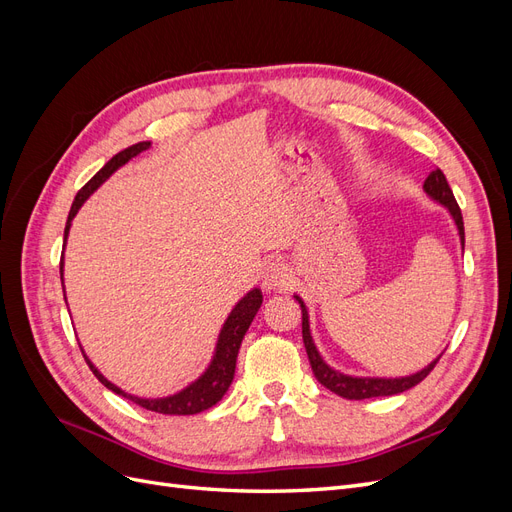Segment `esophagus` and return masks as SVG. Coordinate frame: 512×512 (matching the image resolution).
<instances>
[{"label":"esophagus","instance_id":"obj_1","mask_svg":"<svg viewBox=\"0 0 512 512\" xmlns=\"http://www.w3.org/2000/svg\"><path fill=\"white\" fill-rule=\"evenodd\" d=\"M290 284V269L280 260H273L262 269V286L267 290H284Z\"/></svg>","mask_w":512,"mask_h":512}]
</instances>
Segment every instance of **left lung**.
<instances>
[{
	"label": "left lung",
	"instance_id": "1",
	"mask_svg": "<svg viewBox=\"0 0 512 512\" xmlns=\"http://www.w3.org/2000/svg\"><path fill=\"white\" fill-rule=\"evenodd\" d=\"M425 192L433 198L438 200L440 205H444L448 211H451L453 220L457 224L459 230V237H461V245L466 243V232H463V218H461V209L457 205V200L453 196L451 185H448L446 177L440 168L431 170L429 177L425 179ZM301 305V314H303V344L307 350V359L309 365H312V371L316 380L327 386L329 391H333L339 397H346V399H369V397H386V395H397V393H404L412 386H416L421 380H425L429 376V371L436 367V363L440 361V356L433 363H429L425 369L418 371V374L406 376V378H352V376H344L339 374V371L331 369L327 363L322 361V356L318 354L316 346H314V339L312 333H309V316H307V309L301 301V297H294Z\"/></svg>",
	"mask_w": 512,
	"mask_h": 512
}]
</instances>
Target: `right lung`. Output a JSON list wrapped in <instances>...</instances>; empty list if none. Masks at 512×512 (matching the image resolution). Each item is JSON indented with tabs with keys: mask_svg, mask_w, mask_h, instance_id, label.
Masks as SVG:
<instances>
[{
	"mask_svg": "<svg viewBox=\"0 0 512 512\" xmlns=\"http://www.w3.org/2000/svg\"><path fill=\"white\" fill-rule=\"evenodd\" d=\"M149 145L151 143H136V145H132L128 149L119 151L117 156H113L111 160H108L98 170V173L83 185V188L79 190V194H76L72 207H70L68 224H66V230H64V239L68 237L72 218L76 215V211L81 209V205L85 203V200L89 198V194H94V190L98 188V185L104 183L108 177H111L119 166H123L128 160H132L134 156H138V153L145 151ZM59 275H64V256H61V262H59ZM64 297H66V294H64ZM260 305H262V292L258 288H254L252 292H247L245 297L235 305V309H232L228 320L224 322L220 339H218V348H215V356H213L209 369L196 382H192L188 389H183L181 393L164 397V399H141V397H134V395L123 393L119 386H115L113 382H108L100 374V371L94 365H91V361L87 359L85 354L83 356H85L89 369L94 371V376L106 386V389H111L113 393L134 401L136 406H141V408L151 410V412H160V414H198V412L209 410L211 406L218 404V401L224 397V393L228 391L232 378H235L237 354H239V348H241V342H243V335H245L247 329H250V324H252L256 312L260 309Z\"/></svg>",
	"mask_w": 512,
	"mask_h": 512,
	"instance_id": "add662e5",
	"label": "right lung"
}]
</instances>
